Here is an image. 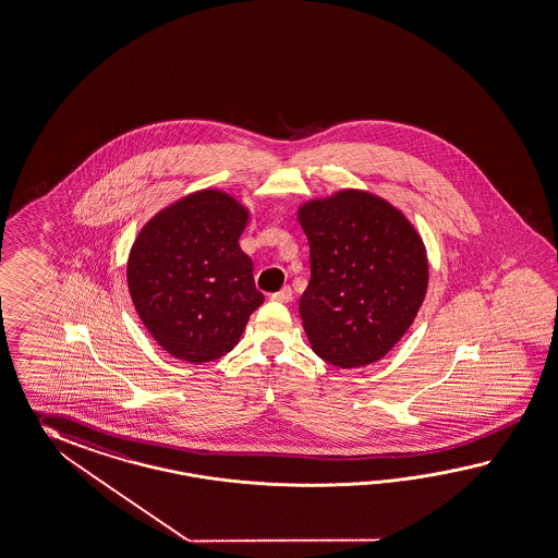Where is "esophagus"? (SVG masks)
<instances>
[{"mask_svg":"<svg viewBox=\"0 0 558 558\" xmlns=\"http://www.w3.org/2000/svg\"><path fill=\"white\" fill-rule=\"evenodd\" d=\"M270 299L276 300V302H290V300H292V290H290V286H284L282 290L274 292Z\"/></svg>","mask_w":558,"mask_h":558,"instance_id":"34e87169","label":"esophagus"}]
</instances>
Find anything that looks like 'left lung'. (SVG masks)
I'll return each instance as SVG.
<instances>
[{
	"instance_id": "1",
	"label": "left lung",
	"mask_w": 558,
	"mask_h": 558,
	"mask_svg": "<svg viewBox=\"0 0 558 558\" xmlns=\"http://www.w3.org/2000/svg\"><path fill=\"white\" fill-rule=\"evenodd\" d=\"M311 244V282L300 296L314 353L340 368L377 363L422 308L429 264L422 235L375 193L340 190L299 207Z\"/></svg>"
}]
</instances>
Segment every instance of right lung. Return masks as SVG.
<instances>
[{"mask_svg": "<svg viewBox=\"0 0 558 558\" xmlns=\"http://www.w3.org/2000/svg\"><path fill=\"white\" fill-rule=\"evenodd\" d=\"M250 209L221 190L193 191L141 228L126 262L136 314L157 344L193 365L238 344L264 302L240 247Z\"/></svg>", "mask_w": 558, "mask_h": 558, "instance_id": "obj_1", "label": "right lung"}]
</instances>
